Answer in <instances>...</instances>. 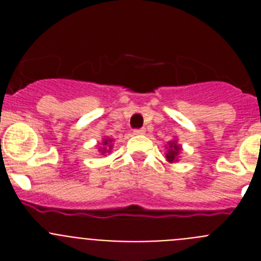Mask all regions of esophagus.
<instances>
[{"label":"esophagus","instance_id":"34e87169","mask_svg":"<svg viewBox=\"0 0 261 261\" xmlns=\"http://www.w3.org/2000/svg\"><path fill=\"white\" fill-rule=\"evenodd\" d=\"M133 133H135V135H144V133H145V128L135 129V130H133Z\"/></svg>","mask_w":261,"mask_h":261}]
</instances>
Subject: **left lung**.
Returning <instances> with one entry per match:
<instances>
[{"label": "left lung", "instance_id": "obj_1", "mask_svg": "<svg viewBox=\"0 0 261 261\" xmlns=\"http://www.w3.org/2000/svg\"><path fill=\"white\" fill-rule=\"evenodd\" d=\"M180 153V146L176 144V142H170L167 147V154H166V158H167L168 162H176L177 155Z\"/></svg>", "mask_w": 261, "mask_h": 261}]
</instances>
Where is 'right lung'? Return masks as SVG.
Returning <instances> with one entry per match:
<instances>
[{
    "label": "right lung",
    "instance_id": "add662e5",
    "mask_svg": "<svg viewBox=\"0 0 261 261\" xmlns=\"http://www.w3.org/2000/svg\"><path fill=\"white\" fill-rule=\"evenodd\" d=\"M103 145H105V146L100 147V149H99V151H100V153H102V154L110 153V151H111V146H112V145H111V140H105Z\"/></svg>",
    "mask_w": 261,
    "mask_h": 261
}]
</instances>
